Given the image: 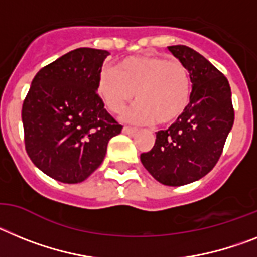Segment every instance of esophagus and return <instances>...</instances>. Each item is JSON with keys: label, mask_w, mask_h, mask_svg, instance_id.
I'll return each mask as SVG.
<instances>
[{"label": "esophagus", "mask_w": 257, "mask_h": 257, "mask_svg": "<svg viewBox=\"0 0 257 257\" xmlns=\"http://www.w3.org/2000/svg\"><path fill=\"white\" fill-rule=\"evenodd\" d=\"M136 132H137V129L132 128V126H124L122 128V133H125V135H133Z\"/></svg>", "instance_id": "1"}]
</instances>
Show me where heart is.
Segmentation results:
<instances>
[{
	"instance_id": "b5f03b06",
	"label": "heart",
	"mask_w": 257,
	"mask_h": 257,
	"mask_svg": "<svg viewBox=\"0 0 257 257\" xmlns=\"http://www.w3.org/2000/svg\"><path fill=\"white\" fill-rule=\"evenodd\" d=\"M97 91L111 112L120 113L133 101L137 103L124 115L133 124H168L186 110L191 81L180 61L155 55L126 58L116 68L99 73Z\"/></svg>"
}]
</instances>
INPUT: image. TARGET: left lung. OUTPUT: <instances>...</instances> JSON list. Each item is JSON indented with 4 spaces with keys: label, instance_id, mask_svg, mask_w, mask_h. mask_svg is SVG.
Here are the masks:
<instances>
[{
    "label": "left lung",
    "instance_id": "obj_1",
    "mask_svg": "<svg viewBox=\"0 0 257 257\" xmlns=\"http://www.w3.org/2000/svg\"><path fill=\"white\" fill-rule=\"evenodd\" d=\"M168 49L190 75V102L175 124L156 132L155 145L141 154V162L160 184L182 186L216 166L233 128L234 110L229 81L211 62L189 46Z\"/></svg>",
    "mask_w": 257,
    "mask_h": 257
}]
</instances>
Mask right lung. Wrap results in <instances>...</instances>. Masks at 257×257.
Instances as JSON below:
<instances>
[{
    "label": "right lung",
    "instance_id": "right-lung-1",
    "mask_svg": "<svg viewBox=\"0 0 257 257\" xmlns=\"http://www.w3.org/2000/svg\"><path fill=\"white\" fill-rule=\"evenodd\" d=\"M108 55L90 48L62 55L36 73L23 102L27 154L40 171L63 184L86 180L122 129L97 94Z\"/></svg>",
    "mask_w": 257,
    "mask_h": 257
}]
</instances>
